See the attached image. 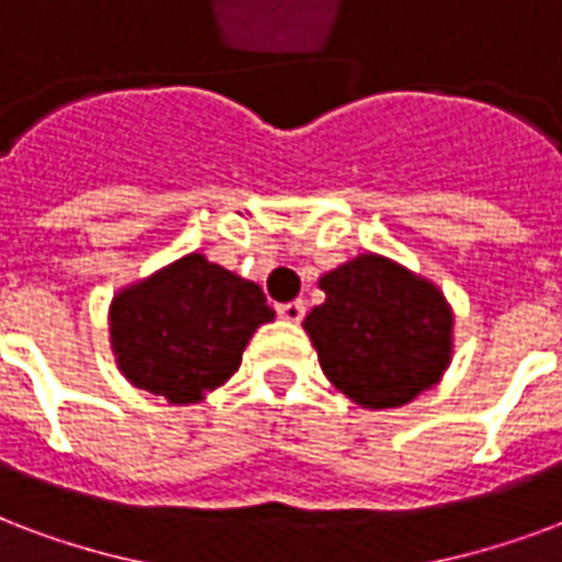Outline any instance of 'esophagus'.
<instances>
[{
  "mask_svg": "<svg viewBox=\"0 0 562 562\" xmlns=\"http://www.w3.org/2000/svg\"><path fill=\"white\" fill-rule=\"evenodd\" d=\"M278 316L286 319V323H302L305 319V302H284V305H278Z\"/></svg>",
  "mask_w": 562,
  "mask_h": 562,
  "instance_id": "1",
  "label": "esophagus"
}]
</instances>
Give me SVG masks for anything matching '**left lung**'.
I'll return each instance as SVG.
<instances>
[{"label":"left lung","mask_w":562,"mask_h":562,"mask_svg":"<svg viewBox=\"0 0 562 562\" xmlns=\"http://www.w3.org/2000/svg\"><path fill=\"white\" fill-rule=\"evenodd\" d=\"M326 302L305 316L328 382L364 408H394L450 364L453 314L441 290L379 255L319 278Z\"/></svg>","instance_id":"obj_1"}]
</instances>
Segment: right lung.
Instances as JSON below:
<instances>
[{"label": "right lung", "mask_w": 562, "mask_h": 562, "mask_svg": "<svg viewBox=\"0 0 562 562\" xmlns=\"http://www.w3.org/2000/svg\"><path fill=\"white\" fill-rule=\"evenodd\" d=\"M255 281L186 255L112 302L109 326L117 367L168 403H198L234 376L257 328L272 323Z\"/></svg>", "instance_id": "add662e5"}]
</instances>
